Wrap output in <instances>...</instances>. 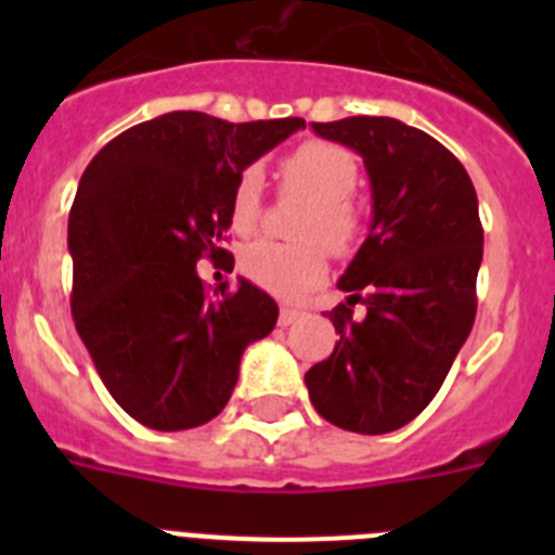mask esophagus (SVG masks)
Wrapping results in <instances>:
<instances>
[{"instance_id": "obj_1", "label": "esophagus", "mask_w": 555, "mask_h": 555, "mask_svg": "<svg viewBox=\"0 0 555 555\" xmlns=\"http://www.w3.org/2000/svg\"><path fill=\"white\" fill-rule=\"evenodd\" d=\"M297 320H302V311H300V308L283 306V308H281V317H278V325L288 327V325H294V322H297Z\"/></svg>"}]
</instances>
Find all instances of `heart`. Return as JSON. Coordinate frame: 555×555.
Here are the masks:
<instances>
[{
  "instance_id": "obj_1",
  "label": "heart",
  "mask_w": 555,
  "mask_h": 555,
  "mask_svg": "<svg viewBox=\"0 0 555 555\" xmlns=\"http://www.w3.org/2000/svg\"><path fill=\"white\" fill-rule=\"evenodd\" d=\"M358 160L345 146L331 141H302L278 164V180L286 194L308 197V205L294 222L300 242H255L242 253V269L255 286L297 300L320 286L327 274V255L322 243L336 255L352 253L364 217L352 203L358 185ZM263 180L258 169H244L230 191L228 219L235 233H253L261 222Z\"/></svg>"
}]
</instances>
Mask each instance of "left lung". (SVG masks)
Wrapping results in <instances>:
<instances>
[{
	"mask_svg": "<svg viewBox=\"0 0 555 555\" xmlns=\"http://www.w3.org/2000/svg\"><path fill=\"white\" fill-rule=\"evenodd\" d=\"M311 127L364 158L372 228L338 281L350 297L327 313L338 341L306 372L308 395L338 428L389 434L434 400L473 331L478 197L453 152L416 127L389 116Z\"/></svg>",
	"mask_w": 555,
	"mask_h": 555,
	"instance_id": "obj_1",
	"label": "left lung"
}]
</instances>
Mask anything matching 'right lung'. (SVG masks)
Listing matches in <instances>:
<instances>
[{"instance_id":"right-lung-1","label":"right lung","mask_w":555,"mask_h":555,"mask_svg":"<svg viewBox=\"0 0 555 555\" xmlns=\"http://www.w3.org/2000/svg\"><path fill=\"white\" fill-rule=\"evenodd\" d=\"M306 127L164 113L107 141L68 214L72 317L113 400L152 430L210 423L228 405L247 345L278 302L238 281L210 294L197 261L228 249L235 178Z\"/></svg>"}]
</instances>
